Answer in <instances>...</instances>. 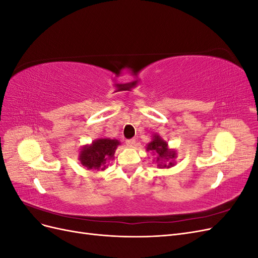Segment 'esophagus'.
Segmentation results:
<instances>
[{"label": "esophagus", "mask_w": 258, "mask_h": 258, "mask_svg": "<svg viewBox=\"0 0 258 258\" xmlns=\"http://www.w3.org/2000/svg\"><path fill=\"white\" fill-rule=\"evenodd\" d=\"M126 144H127L129 147L135 146V145H136V140H135V139H129V140H127V141H126Z\"/></svg>", "instance_id": "1"}]
</instances>
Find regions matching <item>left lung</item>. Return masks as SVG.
Returning <instances> with one entry per match:
<instances>
[{"label": "left lung", "instance_id": "left-lung-1", "mask_svg": "<svg viewBox=\"0 0 258 258\" xmlns=\"http://www.w3.org/2000/svg\"><path fill=\"white\" fill-rule=\"evenodd\" d=\"M147 152H153L157 154V167L170 168L174 166V160L176 157V152L168 147V143L162 140L159 135H154L152 141L146 146Z\"/></svg>", "mask_w": 258, "mask_h": 258}]
</instances>
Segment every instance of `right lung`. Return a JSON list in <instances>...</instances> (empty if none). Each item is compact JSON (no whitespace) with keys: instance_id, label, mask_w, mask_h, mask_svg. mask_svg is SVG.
Returning a JSON list of instances; mask_svg holds the SVG:
<instances>
[{"instance_id":"obj_1","label":"right lung","mask_w":258,"mask_h":258,"mask_svg":"<svg viewBox=\"0 0 258 258\" xmlns=\"http://www.w3.org/2000/svg\"><path fill=\"white\" fill-rule=\"evenodd\" d=\"M119 144L116 139L101 138L95 140L90 145L82 147L79 159L82 165L89 170H105L107 160L114 158L115 151Z\"/></svg>"}]
</instances>
